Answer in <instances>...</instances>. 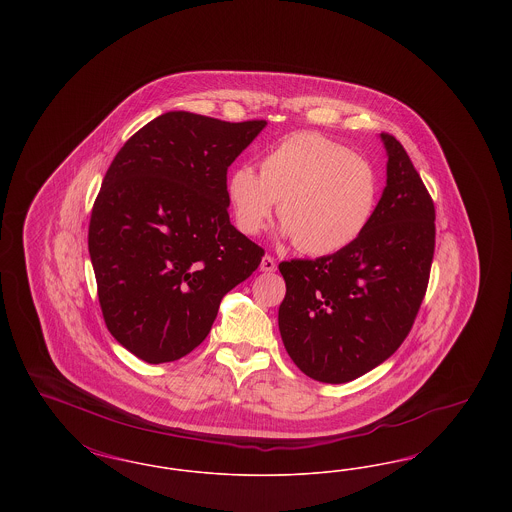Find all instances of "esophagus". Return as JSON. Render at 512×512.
<instances>
[{"label": "esophagus", "mask_w": 512, "mask_h": 512, "mask_svg": "<svg viewBox=\"0 0 512 512\" xmlns=\"http://www.w3.org/2000/svg\"><path fill=\"white\" fill-rule=\"evenodd\" d=\"M261 270H263V272H274V270H276V261H274V257L265 255V257H263V261H261Z\"/></svg>", "instance_id": "obj_1"}]
</instances>
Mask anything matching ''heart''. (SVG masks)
I'll return each instance as SVG.
<instances>
[{"mask_svg": "<svg viewBox=\"0 0 512 512\" xmlns=\"http://www.w3.org/2000/svg\"><path fill=\"white\" fill-rule=\"evenodd\" d=\"M228 199L238 228L255 236L272 217L307 255H332L353 244L372 220L380 178L365 157L317 134L297 132L270 147L259 172H230Z\"/></svg>", "mask_w": 512, "mask_h": 512, "instance_id": "obj_1", "label": "heart"}]
</instances>
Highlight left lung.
Returning <instances> with one entry per match:
<instances>
[{"mask_svg": "<svg viewBox=\"0 0 512 512\" xmlns=\"http://www.w3.org/2000/svg\"><path fill=\"white\" fill-rule=\"evenodd\" d=\"M388 184L365 232L338 253L278 268L284 347L297 368L345 384L384 363L409 336L428 290L436 207L405 147L382 132Z\"/></svg>", "mask_w": 512, "mask_h": 512, "instance_id": "8db88e82", "label": "left lung"}]
</instances>
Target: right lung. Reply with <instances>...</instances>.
Listing matches in <instances>:
<instances>
[{
	"mask_svg": "<svg viewBox=\"0 0 512 512\" xmlns=\"http://www.w3.org/2000/svg\"><path fill=\"white\" fill-rule=\"evenodd\" d=\"M265 124L171 111L107 169L88 228L99 307L113 338L149 365L192 353L220 299L261 265L265 249L230 222L226 172Z\"/></svg>",
	"mask_w": 512,
	"mask_h": 512,
	"instance_id": "add662e5",
	"label": "right lung"
}]
</instances>
